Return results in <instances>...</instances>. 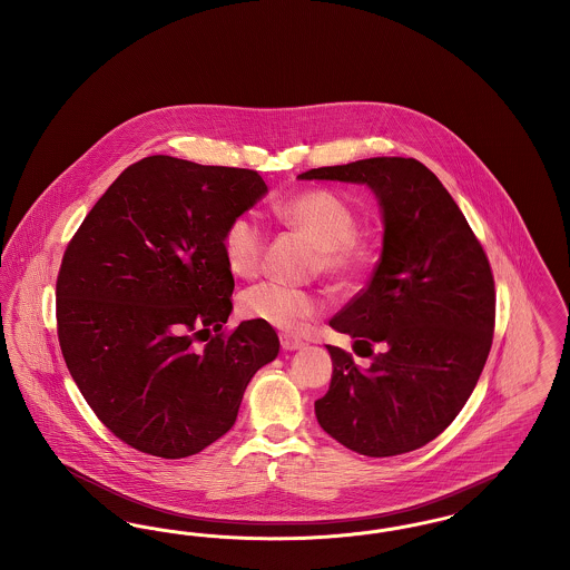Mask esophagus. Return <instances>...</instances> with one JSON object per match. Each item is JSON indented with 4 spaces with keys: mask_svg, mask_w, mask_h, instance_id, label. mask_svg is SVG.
Here are the masks:
<instances>
[{
    "mask_svg": "<svg viewBox=\"0 0 570 570\" xmlns=\"http://www.w3.org/2000/svg\"><path fill=\"white\" fill-rule=\"evenodd\" d=\"M279 344H282V348L284 351H301L305 344L298 340V337H293V335H279Z\"/></svg>",
    "mask_w": 570,
    "mask_h": 570,
    "instance_id": "1",
    "label": "esophagus"
}]
</instances>
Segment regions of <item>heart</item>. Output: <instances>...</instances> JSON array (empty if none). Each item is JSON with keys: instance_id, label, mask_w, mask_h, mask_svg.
Instances as JSON below:
<instances>
[{"instance_id": "obj_1", "label": "heart", "mask_w": 570, "mask_h": 570, "mask_svg": "<svg viewBox=\"0 0 570 570\" xmlns=\"http://www.w3.org/2000/svg\"><path fill=\"white\" fill-rule=\"evenodd\" d=\"M273 216L316 245V269L342 282L356 284L376 269L380 261L379 237L356 226V214L337 191L309 188L273 205ZM267 247V233L249 214L233 217L222 233V252L228 269L249 277L258 272ZM239 309L247 321L298 331L305 321L323 312L318 295L275 282L247 288Z\"/></svg>"}]
</instances>
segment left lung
<instances>
[{"mask_svg":"<svg viewBox=\"0 0 570 570\" xmlns=\"http://www.w3.org/2000/svg\"><path fill=\"white\" fill-rule=\"evenodd\" d=\"M298 179L365 184L384 217L370 284L328 323L372 363L363 370L326 346L333 376L316 419L367 458L421 449L453 423L485 367L495 325L488 254L453 196L414 158L323 166Z\"/></svg>","mask_w":570,"mask_h":570,"instance_id":"8db88e82","label":"left lung"}]
</instances>
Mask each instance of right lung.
Masks as SVG:
<instances>
[{
  "instance_id": "obj_1",
  "label": "right lung",
  "mask_w": 570,
  "mask_h": 570,
  "mask_svg": "<svg viewBox=\"0 0 570 570\" xmlns=\"http://www.w3.org/2000/svg\"><path fill=\"white\" fill-rule=\"evenodd\" d=\"M265 191L249 168L149 156L110 184L63 252V361L96 416L140 453H200L277 356L272 326L224 328L235 279L222 233Z\"/></svg>"
}]
</instances>
